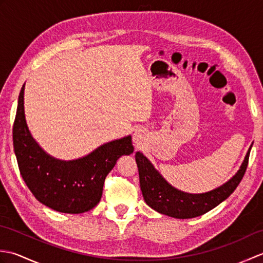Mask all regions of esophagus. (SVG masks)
Here are the masks:
<instances>
[{
  "label": "esophagus",
  "instance_id": "esophagus-1",
  "mask_svg": "<svg viewBox=\"0 0 263 263\" xmlns=\"http://www.w3.org/2000/svg\"><path fill=\"white\" fill-rule=\"evenodd\" d=\"M144 141H146V132L141 130V128H138V130H136L135 135H133V143L137 147H141Z\"/></svg>",
  "mask_w": 263,
  "mask_h": 263
}]
</instances>
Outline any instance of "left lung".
<instances>
[{
	"mask_svg": "<svg viewBox=\"0 0 263 263\" xmlns=\"http://www.w3.org/2000/svg\"><path fill=\"white\" fill-rule=\"evenodd\" d=\"M251 148L252 146L250 147L238 172L230 181L210 192L200 194L185 193L173 187L159 174L158 171L155 170L148 158L138 152L136 154V161L143 199L154 210L170 217L187 219L204 215L235 191L247 171Z\"/></svg>",
	"mask_w": 263,
	"mask_h": 263,
	"instance_id": "left-lung-1",
	"label": "left lung"
}]
</instances>
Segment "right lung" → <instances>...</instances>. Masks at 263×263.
<instances>
[{"mask_svg":"<svg viewBox=\"0 0 263 263\" xmlns=\"http://www.w3.org/2000/svg\"><path fill=\"white\" fill-rule=\"evenodd\" d=\"M25 85L19 93L13 123V148L20 174L39 202L64 214H81L96 206L105 178L123 155H131V136L110 141L76 160L47 155L27 126L24 108Z\"/></svg>","mask_w":263,"mask_h":263,"instance_id":"obj_1","label":"right lung"}]
</instances>
